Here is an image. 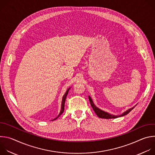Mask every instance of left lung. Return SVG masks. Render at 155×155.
Wrapping results in <instances>:
<instances>
[{
  "label": "left lung",
  "instance_id": "left-lung-1",
  "mask_svg": "<svg viewBox=\"0 0 155 155\" xmlns=\"http://www.w3.org/2000/svg\"><path fill=\"white\" fill-rule=\"evenodd\" d=\"M88 97H89V100H90L91 105L92 108H93L94 111V112L96 113V114L98 116V117L101 118H104V119L117 118H118V117H123V116L126 115L128 114L131 111V110H132V109H133V108L136 107V105L134 106L133 107L130 108L129 109L127 110L126 111H125V112H124V113H123L121 115H112V114H108V112H105V111H103V110H102L101 109H100V108H99L98 107H97L94 105V102H93V101L91 97L90 96H88Z\"/></svg>",
  "mask_w": 155,
  "mask_h": 155
}]
</instances>
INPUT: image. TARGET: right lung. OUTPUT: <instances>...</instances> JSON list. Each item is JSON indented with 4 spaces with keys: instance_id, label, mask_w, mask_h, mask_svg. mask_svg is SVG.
<instances>
[{
    "instance_id": "1",
    "label": "right lung",
    "mask_w": 155,
    "mask_h": 155,
    "mask_svg": "<svg viewBox=\"0 0 155 155\" xmlns=\"http://www.w3.org/2000/svg\"><path fill=\"white\" fill-rule=\"evenodd\" d=\"M70 88L71 87H69V89L66 91V92H65V93L64 94V95L63 96V97H62V102H61V111H60V113H59V114L58 115V117H56V118H55L54 119H53V120H56L63 112H64V104H65V99H66V97H67V96H68V93H69V90H70Z\"/></svg>"
}]
</instances>
